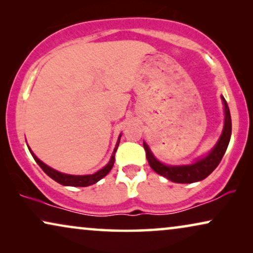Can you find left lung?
<instances>
[{"instance_id":"left-lung-1","label":"left lung","mask_w":253,"mask_h":253,"mask_svg":"<svg viewBox=\"0 0 253 253\" xmlns=\"http://www.w3.org/2000/svg\"><path fill=\"white\" fill-rule=\"evenodd\" d=\"M222 102L224 105V126L222 134L215 147L210 152L207 157L200 159L195 164L189 166H166L159 162L154 155L152 154L147 144L144 143V148L146 152V158L151 168L159 175L168 178L169 181L175 183H193L202 181L206 178L222 160L224 153L229 144L231 136V117L228 103L222 96Z\"/></svg>"}]
</instances>
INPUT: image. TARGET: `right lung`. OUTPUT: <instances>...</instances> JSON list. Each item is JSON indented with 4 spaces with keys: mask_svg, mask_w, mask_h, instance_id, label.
<instances>
[{
    "mask_svg": "<svg viewBox=\"0 0 253 253\" xmlns=\"http://www.w3.org/2000/svg\"><path fill=\"white\" fill-rule=\"evenodd\" d=\"M120 139H121V136L119 138V140H117V144H116V147L115 150H114V153L112 155V159H110L109 164L106 166V167H103L102 169H100L99 171H96L95 174H92V175H84V176H75V175H68V174H62L60 171H56L55 169L48 167L47 165H44L42 161H40L39 159H38L36 155L33 154V152L29 150L31 152V154H32V157L34 158V160L37 161V164L40 166L41 169L46 172V174L49 176L50 178H53L54 181H56L57 183H60L62 185H69V186H88V185H92L96 183L98 181H100L102 177H105V176L108 174L110 171V169L113 168L114 166V162H115V153L117 151V147H119V144H120Z\"/></svg>",
    "mask_w": 253,
    "mask_h": 253,
    "instance_id": "1",
    "label": "right lung"
}]
</instances>
